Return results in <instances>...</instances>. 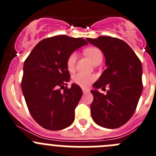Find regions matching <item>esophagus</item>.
<instances>
[{"mask_svg": "<svg viewBox=\"0 0 156 156\" xmlns=\"http://www.w3.org/2000/svg\"><path fill=\"white\" fill-rule=\"evenodd\" d=\"M82 91H83V93H87V92H89V89H88V88H82Z\"/></svg>", "mask_w": 156, "mask_h": 156, "instance_id": "34e87169", "label": "esophagus"}]
</instances>
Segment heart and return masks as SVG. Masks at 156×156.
<instances>
[{
    "label": "heart",
    "mask_w": 156,
    "mask_h": 156,
    "mask_svg": "<svg viewBox=\"0 0 156 156\" xmlns=\"http://www.w3.org/2000/svg\"><path fill=\"white\" fill-rule=\"evenodd\" d=\"M84 53L94 64L99 58H102V52L97 47H89L84 50ZM77 60V55L75 52L71 53L67 59V68L68 71H73L75 67ZM94 80V76L90 74L78 72L74 75L73 81L75 84L81 87H86L89 85Z\"/></svg>",
    "instance_id": "obj_1"
}]
</instances>
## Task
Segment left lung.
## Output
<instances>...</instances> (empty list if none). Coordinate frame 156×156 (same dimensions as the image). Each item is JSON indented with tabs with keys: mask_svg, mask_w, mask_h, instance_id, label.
I'll return each mask as SVG.
<instances>
[{
	"mask_svg": "<svg viewBox=\"0 0 156 156\" xmlns=\"http://www.w3.org/2000/svg\"><path fill=\"white\" fill-rule=\"evenodd\" d=\"M101 49L105 58L106 69L91 90L94 99L91 117L96 124L107 129H116L132 118L143 89L141 61L127 43L110 36L86 38ZM108 86L107 94L97 89Z\"/></svg>",
	"mask_w": 156,
	"mask_h": 156,
	"instance_id": "8db88e82",
	"label": "left lung"
}]
</instances>
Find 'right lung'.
<instances>
[{
	"instance_id": "1",
	"label": "right lung",
	"mask_w": 156,
	"mask_h": 156,
	"mask_svg": "<svg viewBox=\"0 0 156 156\" xmlns=\"http://www.w3.org/2000/svg\"><path fill=\"white\" fill-rule=\"evenodd\" d=\"M87 44L82 37H47L26 58L21 89L29 112L44 129L62 130L73 123L82 91L75 84L70 88L66 86L70 81L67 59L74 51Z\"/></svg>"
}]
</instances>
